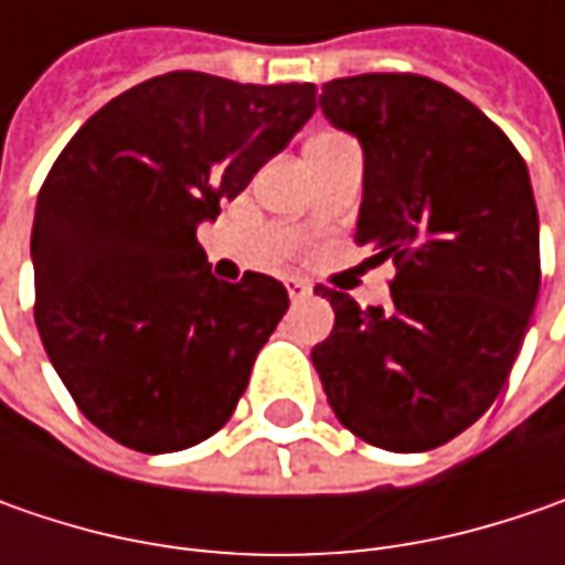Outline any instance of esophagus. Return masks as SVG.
Listing matches in <instances>:
<instances>
[{
  "label": "esophagus",
  "mask_w": 565,
  "mask_h": 565,
  "mask_svg": "<svg viewBox=\"0 0 565 565\" xmlns=\"http://www.w3.org/2000/svg\"><path fill=\"white\" fill-rule=\"evenodd\" d=\"M286 289L292 295V301H301V298H308L311 295V282L308 279H301V276H289L286 279Z\"/></svg>",
  "instance_id": "obj_1"
}]
</instances>
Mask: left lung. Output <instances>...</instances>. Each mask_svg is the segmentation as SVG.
<instances>
[{
    "label": "left lung",
    "mask_w": 565,
    "mask_h": 565,
    "mask_svg": "<svg viewBox=\"0 0 565 565\" xmlns=\"http://www.w3.org/2000/svg\"><path fill=\"white\" fill-rule=\"evenodd\" d=\"M320 109L364 147L355 245L393 260L390 308L317 286L337 323L311 361L355 437L393 452L452 440L510 380L541 289L522 153L462 94L424 75L323 84Z\"/></svg>",
    "instance_id": "left-lung-1"
}]
</instances>
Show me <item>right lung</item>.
Returning <instances> with one entry per match:
<instances>
[{
	"label": "right lung",
	"instance_id": "1",
	"mask_svg": "<svg viewBox=\"0 0 565 565\" xmlns=\"http://www.w3.org/2000/svg\"><path fill=\"white\" fill-rule=\"evenodd\" d=\"M315 109V84L169 72L109 99L58 153L33 213V320L116 444L175 452L232 418L289 295L264 273L216 279L198 226Z\"/></svg>",
	"mask_w": 565,
	"mask_h": 565
}]
</instances>
